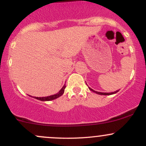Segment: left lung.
<instances>
[{"mask_svg":"<svg viewBox=\"0 0 146 146\" xmlns=\"http://www.w3.org/2000/svg\"><path fill=\"white\" fill-rule=\"evenodd\" d=\"M88 88H89V90H91V91L94 92V93H97V94H98V95H113V94H115V93H117V92H118L119 90H116V91L113 92V93H102V92H98V91H95V90H94L93 89H92V88H90V87H88Z\"/></svg>","mask_w":146,"mask_h":146,"instance_id":"8db88e82","label":"left lung"}]
</instances>
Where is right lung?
Returning a JSON list of instances; mask_svg holds the SVG:
<instances>
[{"label": "right lung", "mask_w": 146, "mask_h": 146, "mask_svg": "<svg viewBox=\"0 0 146 146\" xmlns=\"http://www.w3.org/2000/svg\"><path fill=\"white\" fill-rule=\"evenodd\" d=\"M65 88H66V85H64L62 88L60 89V90L58 93H57L56 94H54V95H50V96H47V97H42V98H36V97H32V96H29L31 97V98H33L35 99H36V100H40V101H42V102H46V101H51V100H56V99L58 98L59 97L62 96V95H63L64 92V89Z\"/></svg>", "instance_id": "obj_1"}]
</instances>
